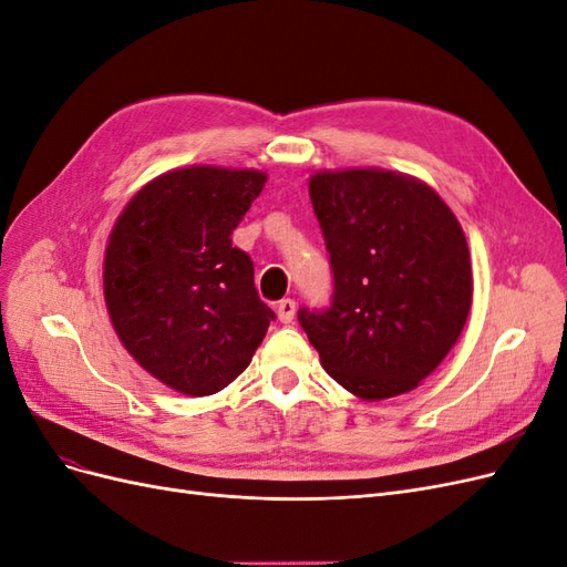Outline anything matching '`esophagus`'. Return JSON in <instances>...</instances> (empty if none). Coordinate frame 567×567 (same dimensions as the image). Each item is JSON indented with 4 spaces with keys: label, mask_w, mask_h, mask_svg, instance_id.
Returning <instances> with one entry per match:
<instances>
[{
    "label": "esophagus",
    "mask_w": 567,
    "mask_h": 567,
    "mask_svg": "<svg viewBox=\"0 0 567 567\" xmlns=\"http://www.w3.org/2000/svg\"><path fill=\"white\" fill-rule=\"evenodd\" d=\"M277 317H279L281 323H290V321H293V319H296V300H290V298L281 300V302L277 305Z\"/></svg>",
    "instance_id": "1"
}]
</instances>
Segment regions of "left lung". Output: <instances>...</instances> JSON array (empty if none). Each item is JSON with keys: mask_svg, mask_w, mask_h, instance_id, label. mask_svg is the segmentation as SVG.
<instances>
[{"mask_svg": "<svg viewBox=\"0 0 567 567\" xmlns=\"http://www.w3.org/2000/svg\"><path fill=\"white\" fill-rule=\"evenodd\" d=\"M310 198L333 302L298 319L321 367L364 402L419 388L456 346L473 302L456 215L433 186L383 167L321 169Z\"/></svg>", "mask_w": 567, "mask_h": 567, "instance_id": "8db88e82", "label": "left lung"}]
</instances>
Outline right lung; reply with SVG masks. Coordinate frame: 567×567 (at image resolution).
<instances>
[{"instance_id": "obj_1", "label": "right lung", "mask_w": 567, "mask_h": 567, "mask_svg": "<svg viewBox=\"0 0 567 567\" xmlns=\"http://www.w3.org/2000/svg\"><path fill=\"white\" fill-rule=\"evenodd\" d=\"M260 169L188 165L144 184L115 219L104 300L134 362L169 390L205 398L241 375L274 312L231 231L260 196Z\"/></svg>"}]
</instances>
